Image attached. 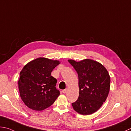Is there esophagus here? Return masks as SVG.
<instances>
[{"mask_svg": "<svg viewBox=\"0 0 131 131\" xmlns=\"http://www.w3.org/2000/svg\"><path fill=\"white\" fill-rule=\"evenodd\" d=\"M67 89H65V90H63L62 91V92H63V93H66L67 92Z\"/></svg>", "mask_w": 131, "mask_h": 131, "instance_id": "34e87169", "label": "esophagus"}]
</instances>
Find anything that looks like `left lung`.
Returning <instances> with one entry per match:
<instances>
[{
  "instance_id": "obj_1",
  "label": "left lung",
  "mask_w": 131,
  "mask_h": 131,
  "mask_svg": "<svg viewBox=\"0 0 131 131\" xmlns=\"http://www.w3.org/2000/svg\"><path fill=\"white\" fill-rule=\"evenodd\" d=\"M78 73L79 95L72 103L74 110L81 115H90L102 107L110 88V76L102 64L91 59L80 61L68 60Z\"/></svg>"
}]
</instances>
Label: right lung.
Returning a JSON list of instances; mask_svg holds the SVG:
<instances>
[{"mask_svg":"<svg viewBox=\"0 0 131 131\" xmlns=\"http://www.w3.org/2000/svg\"><path fill=\"white\" fill-rule=\"evenodd\" d=\"M58 60L39 58L30 61L20 73V95L28 108L42 111L53 104L60 95L56 88L57 80L51 75L59 64Z\"/></svg>","mask_w":131,"mask_h":131,"instance_id":"1","label":"right lung"}]
</instances>
